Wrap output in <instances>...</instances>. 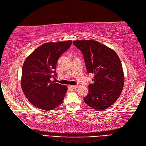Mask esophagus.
<instances>
[{"mask_svg": "<svg viewBox=\"0 0 146 146\" xmlns=\"http://www.w3.org/2000/svg\"><path fill=\"white\" fill-rule=\"evenodd\" d=\"M68 86H69V88H72V89H76L77 88L76 85H69Z\"/></svg>", "mask_w": 146, "mask_h": 146, "instance_id": "esophagus-1", "label": "esophagus"}]
</instances>
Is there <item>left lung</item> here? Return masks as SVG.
Wrapping results in <instances>:
<instances>
[{
    "label": "left lung",
    "mask_w": 146,
    "mask_h": 146,
    "mask_svg": "<svg viewBox=\"0 0 146 146\" xmlns=\"http://www.w3.org/2000/svg\"><path fill=\"white\" fill-rule=\"evenodd\" d=\"M73 43L82 52L88 73L95 75L84 102L95 110L107 109L119 98L124 85L119 57L113 49L94 40H77Z\"/></svg>",
    "instance_id": "1"
}]
</instances>
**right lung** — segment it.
Instances as JSON below:
<instances>
[{
	"label": "right lung",
	"instance_id": "right-lung-1",
	"mask_svg": "<svg viewBox=\"0 0 146 146\" xmlns=\"http://www.w3.org/2000/svg\"><path fill=\"white\" fill-rule=\"evenodd\" d=\"M72 41L46 42L35 49L24 61L21 87L34 106L51 110L63 103L68 88L51 81L56 76L58 58L70 48Z\"/></svg>",
	"mask_w": 146,
	"mask_h": 146
}]
</instances>
